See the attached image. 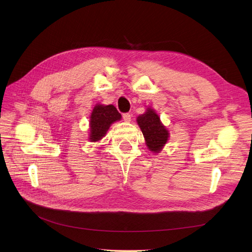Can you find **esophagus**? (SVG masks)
I'll list each match as a JSON object with an SVG mask.
<instances>
[{
    "mask_svg": "<svg viewBox=\"0 0 252 252\" xmlns=\"http://www.w3.org/2000/svg\"><path fill=\"white\" fill-rule=\"evenodd\" d=\"M131 114L129 113H125L124 115H123V118H124V120L126 121V123H129V121H131Z\"/></svg>",
    "mask_w": 252,
    "mask_h": 252,
    "instance_id": "obj_1",
    "label": "esophagus"
}]
</instances>
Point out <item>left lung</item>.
I'll return each instance as SVG.
<instances>
[{
    "instance_id": "1",
    "label": "left lung",
    "mask_w": 252,
    "mask_h": 252,
    "mask_svg": "<svg viewBox=\"0 0 252 252\" xmlns=\"http://www.w3.org/2000/svg\"><path fill=\"white\" fill-rule=\"evenodd\" d=\"M137 124L140 127L145 144L154 154H159L169 140V131L160 119L157 112L147 107L143 114L137 117Z\"/></svg>"
}]
</instances>
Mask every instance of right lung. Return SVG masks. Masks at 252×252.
<instances>
[{"instance_id":"add662e5","label":"right lung","mask_w":252,"mask_h":252,"mask_svg":"<svg viewBox=\"0 0 252 252\" xmlns=\"http://www.w3.org/2000/svg\"><path fill=\"white\" fill-rule=\"evenodd\" d=\"M121 119V114L113 105L96 104L89 117V141L98 142L105 137L110 126Z\"/></svg>"}]
</instances>
